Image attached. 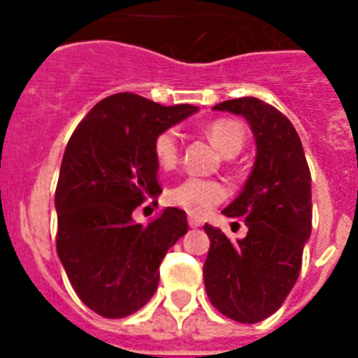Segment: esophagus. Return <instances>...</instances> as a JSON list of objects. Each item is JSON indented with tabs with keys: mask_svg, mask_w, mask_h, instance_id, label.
Segmentation results:
<instances>
[{
	"mask_svg": "<svg viewBox=\"0 0 358 358\" xmlns=\"http://www.w3.org/2000/svg\"><path fill=\"white\" fill-rule=\"evenodd\" d=\"M187 223H189L191 229H199V227H202V219L193 217V215H191V217L187 219Z\"/></svg>",
	"mask_w": 358,
	"mask_h": 358,
	"instance_id": "1",
	"label": "esophagus"
}]
</instances>
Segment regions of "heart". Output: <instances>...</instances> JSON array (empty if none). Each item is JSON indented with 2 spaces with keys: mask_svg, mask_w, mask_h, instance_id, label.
<instances>
[{
  "mask_svg": "<svg viewBox=\"0 0 358 358\" xmlns=\"http://www.w3.org/2000/svg\"><path fill=\"white\" fill-rule=\"evenodd\" d=\"M206 131L208 137L213 141V145L217 146L227 157L236 156L243 148L245 131L241 124H238L236 120H215L208 126ZM154 156L162 169H173L178 163L180 141L178 134L174 129H165L157 135L154 141ZM227 196H229V187L223 182L196 178V176L182 180L169 191L171 204L182 208L195 217L206 215L213 206H217Z\"/></svg>",
  "mask_w": 358,
  "mask_h": 358,
  "instance_id": "obj_1",
  "label": "heart"
}]
</instances>
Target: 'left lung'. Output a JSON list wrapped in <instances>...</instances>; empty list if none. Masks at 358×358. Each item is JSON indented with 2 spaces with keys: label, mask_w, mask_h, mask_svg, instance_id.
<instances>
[{
  "label": "left lung",
  "mask_w": 358,
  "mask_h": 358,
  "mask_svg": "<svg viewBox=\"0 0 358 358\" xmlns=\"http://www.w3.org/2000/svg\"><path fill=\"white\" fill-rule=\"evenodd\" d=\"M213 109L249 122L256 159L241 193L223 210L227 217L243 219L247 236L232 243L204 224L210 238L204 286L221 314L258 323L280 308L299 277L312 230L310 169L294 124L273 106L245 96Z\"/></svg>",
  "instance_id": "left-lung-1"
}]
</instances>
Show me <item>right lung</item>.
Wrapping results in <instances>:
<instances>
[{
	"mask_svg": "<svg viewBox=\"0 0 358 358\" xmlns=\"http://www.w3.org/2000/svg\"><path fill=\"white\" fill-rule=\"evenodd\" d=\"M196 111L119 92L98 102L70 137L55 189L57 255L76 294L100 316L119 320L143 308L167 250L187 232L180 208L146 227L131 213L162 193L156 137Z\"/></svg>",
	"mask_w": 358,
	"mask_h": 358,
	"instance_id": "1",
	"label": "right lung"
}]
</instances>
